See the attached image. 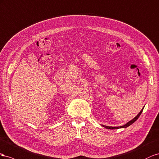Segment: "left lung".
Listing matches in <instances>:
<instances>
[{
  "mask_svg": "<svg viewBox=\"0 0 159 159\" xmlns=\"http://www.w3.org/2000/svg\"><path fill=\"white\" fill-rule=\"evenodd\" d=\"M144 106L143 107V108H142L141 111H140L139 112V114H138L137 116H136L134 118V119H133L132 120H130V121H129V122H127V123L125 124L124 125L119 126H106V125H101V126H102L103 127H105V128H106V129H122V128H126V127H128V126H129L130 125L133 124L134 122L139 119V117L140 116V115H141V113H142V112H143V109H144Z\"/></svg>",
  "mask_w": 159,
  "mask_h": 159,
  "instance_id": "1",
  "label": "left lung"
}]
</instances>
